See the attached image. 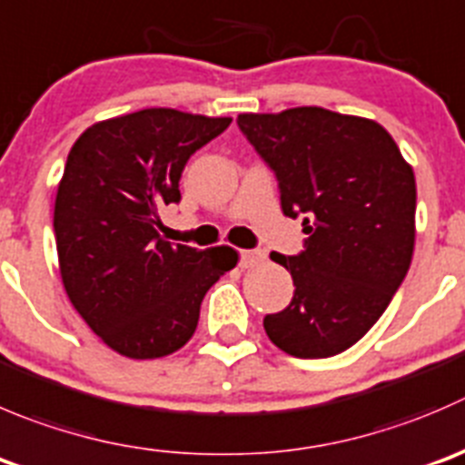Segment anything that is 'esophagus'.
I'll return each mask as SVG.
<instances>
[{"mask_svg":"<svg viewBox=\"0 0 465 465\" xmlns=\"http://www.w3.org/2000/svg\"><path fill=\"white\" fill-rule=\"evenodd\" d=\"M265 261V252L261 250H245L241 252V268H256Z\"/></svg>","mask_w":465,"mask_h":465,"instance_id":"esophagus-1","label":"esophagus"}]
</instances>
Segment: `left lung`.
Here are the masks:
<instances>
[{"mask_svg": "<svg viewBox=\"0 0 465 465\" xmlns=\"http://www.w3.org/2000/svg\"><path fill=\"white\" fill-rule=\"evenodd\" d=\"M238 127L279 182L282 211L302 215L304 250L272 252L291 272V304L263 318L297 359L361 341L407 277L416 242V177L375 120L320 106L241 113Z\"/></svg>", "mask_w": 465, "mask_h": 465, "instance_id": "left-lung-1", "label": "left lung"}]
</instances>
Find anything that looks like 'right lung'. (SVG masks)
Listing matches in <instances>:
<instances>
[{"label":"right lung","instance_id":"1","mask_svg":"<svg viewBox=\"0 0 465 465\" xmlns=\"http://www.w3.org/2000/svg\"><path fill=\"white\" fill-rule=\"evenodd\" d=\"M229 123L143 108L94 123L67 154L54 204L63 286L123 357L159 359L186 345L206 291L238 263L227 245L197 250L159 236V211L182 200L188 159Z\"/></svg>","mask_w":465,"mask_h":465}]
</instances>
